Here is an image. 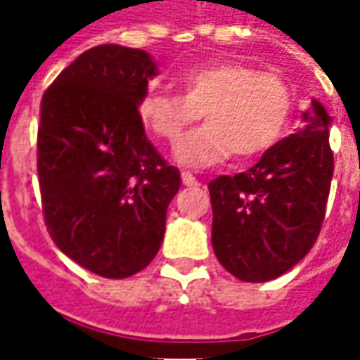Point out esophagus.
I'll list each match as a JSON object with an SVG mask.
<instances>
[{
    "instance_id": "34e87169",
    "label": "esophagus",
    "mask_w": 360,
    "mask_h": 360,
    "mask_svg": "<svg viewBox=\"0 0 360 360\" xmlns=\"http://www.w3.org/2000/svg\"><path fill=\"white\" fill-rule=\"evenodd\" d=\"M182 182H184V186H196L198 184V180L194 178V174L190 172H182Z\"/></svg>"
}]
</instances>
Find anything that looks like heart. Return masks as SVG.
<instances>
[{
	"mask_svg": "<svg viewBox=\"0 0 360 360\" xmlns=\"http://www.w3.org/2000/svg\"><path fill=\"white\" fill-rule=\"evenodd\" d=\"M182 91L150 90L140 100L144 126L168 144L204 112L208 120L176 150L178 162L202 168L226 160L256 158L281 140L292 114L295 94L276 72H258L242 62L194 65L180 76Z\"/></svg>",
	"mask_w": 360,
	"mask_h": 360,
	"instance_id": "heart-1",
	"label": "heart"
}]
</instances>
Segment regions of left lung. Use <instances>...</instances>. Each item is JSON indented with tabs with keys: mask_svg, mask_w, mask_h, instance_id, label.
<instances>
[{
	"mask_svg": "<svg viewBox=\"0 0 360 360\" xmlns=\"http://www.w3.org/2000/svg\"><path fill=\"white\" fill-rule=\"evenodd\" d=\"M302 120V130L276 142L250 170L208 184L214 255L244 283L278 278L319 238L335 170L330 116L312 100Z\"/></svg>",
	"mask_w": 360,
	"mask_h": 360,
	"instance_id": "left-lung-1",
	"label": "left lung"
}]
</instances>
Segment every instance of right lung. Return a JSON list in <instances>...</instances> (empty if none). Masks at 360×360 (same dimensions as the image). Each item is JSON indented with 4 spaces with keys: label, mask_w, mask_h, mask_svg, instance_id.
<instances>
[{
    "label": "right lung",
    "mask_w": 360,
    "mask_h": 360,
    "mask_svg": "<svg viewBox=\"0 0 360 360\" xmlns=\"http://www.w3.org/2000/svg\"><path fill=\"white\" fill-rule=\"evenodd\" d=\"M158 74L144 49L104 44L53 79L39 110L37 176L51 240L79 266L128 278L158 255L180 188L138 114Z\"/></svg>",
    "instance_id": "1"
}]
</instances>
